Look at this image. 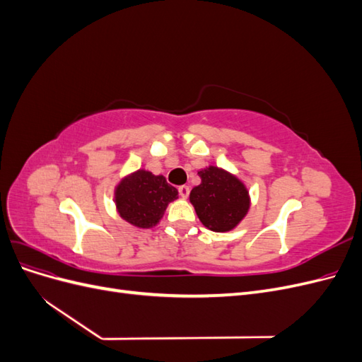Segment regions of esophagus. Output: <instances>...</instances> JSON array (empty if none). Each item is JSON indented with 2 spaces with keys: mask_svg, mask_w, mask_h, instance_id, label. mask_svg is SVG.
I'll return each instance as SVG.
<instances>
[{
  "mask_svg": "<svg viewBox=\"0 0 362 362\" xmlns=\"http://www.w3.org/2000/svg\"><path fill=\"white\" fill-rule=\"evenodd\" d=\"M178 192H180V196H181V198H187L189 193H190V187H189V185H180V187H178Z\"/></svg>",
  "mask_w": 362,
  "mask_h": 362,
  "instance_id": "obj_1",
  "label": "esophagus"
}]
</instances>
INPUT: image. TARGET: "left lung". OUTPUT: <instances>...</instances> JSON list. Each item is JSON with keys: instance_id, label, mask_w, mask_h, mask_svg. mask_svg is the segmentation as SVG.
Returning <instances> with one entry per match:
<instances>
[{"instance_id": "8db88e82", "label": "left lung", "mask_w": 362, "mask_h": 362, "mask_svg": "<svg viewBox=\"0 0 362 362\" xmlns=\"http://www.w3.org/2000/svg\"><path fill=\"white\" fill-rule=\"evenodd\" d=\"M201 184L190 192L199 221L214 233L231 231L249 210V193L231 173L210 166L198 172Z\"/></svg>"}]
</instances>
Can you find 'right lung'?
<instances>
[{
	"instance_id": "obj_1",
	"label": "right lung",
	"mask_w": 362,
	"mask_h": 362,
	"mask_svg": "<svg viewBox=\"0 0 362 362\" xmlns=\"http://www.w3.org/2000/svg\"><path fill=\"white\" fill-rule=\"evenodd\" d=\"M178 198V190L166 178L137 170L122 180L116 189V206L120 217L139 228H152L163 217L169 202Z\"/></svg>"
}]
</instances>
